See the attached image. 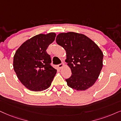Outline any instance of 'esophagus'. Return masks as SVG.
<instances>
[{
  "instance_id": "34e87169",
  "label": "esophagus",
  "mask_w": 121,
  "mask_h": 121,
  "mask_svg": "<svg viewBox=\"0 0 121 121\" xmlns=\"http://www.w3.org/2000/svg\"><path fill=\"white\" fill-rule=\"evenodd\" d=\"M57 66H58V68H59L60 69H61L62 67L64 66V64L63 63H61V64H59V65H57Z\"/></svg>"
}]
</instances>
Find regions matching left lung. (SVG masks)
<instances>
[{"instance_id":"obj_1","label":"left lung","mask_w":121,"mask_h":121,"mask_svg":"<svg viewBox=\"0 0 121 121\" xmlns=\"http://www.w3.org/2000/svg\"><path fill=\"white\" fill-rule=\"evenodd\" d=\"M56 43L65 50L71 75L67 84L76 91H85L93 85L103 67V54L93 41L84 35L70 32L61 33Z\"/></svg>"}]
</instances>
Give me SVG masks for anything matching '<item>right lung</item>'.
<instances>
[{"label": "right lung", "instance_id": "right-lung-1", "mask_svg": "<svg viewBox=\"0 0 121 121\" xmlns=\"http://www.w3.org/2000/svg\"><path fill=\"white\" fill-rule=\"evenodd\" d=\"M55 37V33L37 35L24 42L15 53L14 70L20 82L30 91H44L51 84L57 70L51 65L46 50Z\"/></svg>", "mask_w": 121, "mask_h": 121}]
</instances>
